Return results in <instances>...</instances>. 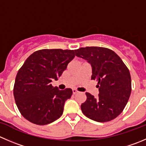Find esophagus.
I'll list each match as a JSON object with an SVG mask.
<instances>
[{
  "instance_id": "1",
  "label": "esophagus",
  "mask_w": 146,
  "mask_h": 146,
  "mask_svg": "<svg viewBox=\"0 0 146 146\" xmlns=\"http://www.w3.org/2000/svg\"><path fill=\"white\" fill-rule=\"evenodd\" d=\"M78 92V90H76V89H73V94H74V95L76 94V93H77Z\"/></svg>"
}]
</instances>
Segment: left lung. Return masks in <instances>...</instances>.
<instances>
[{"instance_id": "8db88e82", "label": "left lung", "mask_w": 146, "mask_h": 146, "mask_svg": "<svg viewBox=\"0 0 146 146\" xmlns=\"http://www.w3.org/2000/svg\"><path fill=\"white\" fill-rule=\"evenodd\" d=\"M76 56L88 60L92 66V80L98 82L97 98L86 93L82 103L83 113L97 122H108L122 113L131 93L130 71L121 58L112 50L103 47L80 48Z\"/></svg>"}]
</instances>
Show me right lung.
I'll return each instance as SVG.
<instances>
[{"label": "right lung", "mask_w": 146, "mask_h": 146, "mask_svg": "<svg viewBox=\"0 0 146 146\" xmlns=\"http://www.w3.org/2000/svg\"><path fill=\"white\" fill-rule=\"evenodd\" d=\"M74 57L73 50L42 49L25 60L18 70L13 87L15 103L25 119L43 125L61 116L65 102L71 97L73 90H60L50 82L58 80Z\"/></svg>", "instance_id": "obj_1"}]
</instances>
